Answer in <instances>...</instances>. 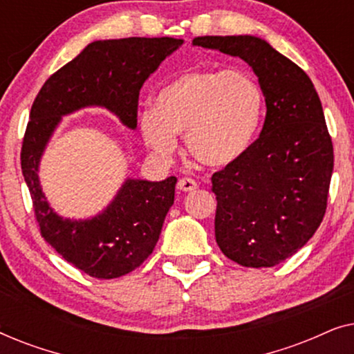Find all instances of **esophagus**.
Instances as JSON below:
<instances>
[{"label": "esophagus", "instance_id": "34e87169", "mask_svg": "<svg viewBox=\"0 0 354 354\" xmlns=\"http://www.w3.org/2000/svg\"><path fill=\"white\" fill-rule=\"evenodd\" d=\"M177 185L182 192H193V190H196L198 183L190 177H183V178H180V180H178Z\"/></svg>", "mask_w": 354, "mask_h": 354}]
</instances>
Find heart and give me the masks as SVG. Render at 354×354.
<instances>
[{"label":"heart","instance_id":"obj_1","mask_svg":"<svg viewBox=\"0 0 354 354\" xmlns=\"http://www.w3.org/2000/svg\"><path fill=\"white\" fill-rule=\"evenodd\" d=\"M264 93L243 71H187L159 88L154 109L140 113V132L148 148L162 156L177 149L176 135H187L188 151L207 167L235 162L258 137Z\"/></svg>","mask_w":354,"mask_h":354}]
</instances>
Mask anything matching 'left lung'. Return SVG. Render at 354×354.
Here are the masks:
<instances>
[{"instance_id": "8db88e82", "label": "left lung", "mask_w": 354, "mask_h": 354, "mask_svg": "<svg viewBox=\"0 0 354 354\" xmlns=\"http://www.w3.org/2000/svg\"><path fill=\"white\" fill-rule=\"evenodd\" d=\"M193 45L241 57L263 88L259 138L211 180L222 253L272 268L303 248L326 214L333 147L321 100L306 72L258 37H196Z\"/></svg>"}]
</instances>
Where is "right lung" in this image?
<instances>
[{"label":"right lung","instance_id":"right-lung-1","mask_svg":"<svg viewBox=\"0 0 354 354\" xmlns=\"http://www.w3.org/2000/svg\"><path fill=\"white\" fill-rule=\"evenodd\" d=\"M183 40L130 37L93 41L56 71L38 91L21 149V167L30 190L40 234L67 263L95 279L132 272L153 253L169 207L176 177L162 182L127 178L113 203L86 221L62 219L48 205L38 164L61 115L103 106L130 129L137 127L138 95L145 80Z\"/></svg>","mask_w":354,"mask_h":354}]
</instances>
